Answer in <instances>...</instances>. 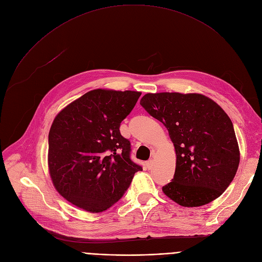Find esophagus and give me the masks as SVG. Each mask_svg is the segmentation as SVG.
<instances>
[{
	"mask_svg": "<svg viewBox=\"0 0 262 262\" xmlns=\"http://www.w3.org/2000/svg\"><path fill=\"white\" fill-rule=\"evenodd\" d=\"M153 164H154V161H153L152 159H149V160L146 161V167H147V169H149V170L153 168Z\"/></svg>",
	"mask_w": 262,
	"mask_h": 262,
	"instance_id": "1",
	"label": "esophagus"
}]
</instances>
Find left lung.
<instances>
[{
  "label": "left lung",
  "mask_w": 262,
  "mask_h": 262,
  "mask_svg": "<svg viewBox=\"0 0 262 262\" xmlns=\"http://www.w3.org/2000/svg\"><path fill=\"white\" fill-rule=\"evenodd\" d=\"M140 105L167 127L174 143L175 173L163 193L185 207L221 195L240 161L235 129L224 110L198 93H147Z\"/></svg>",
  "instance_id": "8db88e82"
}]
</instances>
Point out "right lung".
<instances>
[{"label":"right lung","mask_w":262,"mask_h":262,"mask_svg":"<svg viewBox=\"0 0 262 262\" xmlns=\"http://www.w3.org/2000/svg\"><path fill=\"white\" fill-rule=\"evenodd\" d=\"M140 92L96 89L56 116L49 133V169L67 201L89 212H101L125 193L142 167L130 159V141L121 122Z\"/></svg>","instance_id":"add662e5"}]
</instances>
